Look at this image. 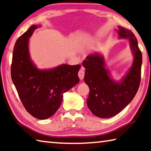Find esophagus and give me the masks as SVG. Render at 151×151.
Wrapping results in <instances>:
<instances>
[{"mask_svg":"<svg viewBox=\"0 0 151 151\" xmlns=\"http://www.w3.org/2000/svg\"><path fill=\"white\" fill-rule=\"evenodd\" d=\"M78 75L79 78H80L81 80H83V79L84 78V68L83 67H82L81 69L79 70Z\"/></svg>","mask_w":151,"mask_h":151,"instance_id":"obj_1","label":"esophagus"}]
</instances>
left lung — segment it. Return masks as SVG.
Masks as SVG:
<instances>
[{"label":"left lung","mask_w":151,"mask_h":151,"mask_svg":"<svg viewBox=\"0 0 151 151\" xmlns=\"http://www.w3.org/2000/svg\"><path fill=\"white\" fill-rule=\"evenodd\" d=\"M120 39H128L133 62L119 81L112 78L100 53L88 55L83 63L86 68L84 81L89 87L86 102L90 110L100 118H109L117 114L135 97L141 81L142 53L133 33L122 26L117 30Z\"/></svg>","instance_id":"obj_1"}]
</instances>
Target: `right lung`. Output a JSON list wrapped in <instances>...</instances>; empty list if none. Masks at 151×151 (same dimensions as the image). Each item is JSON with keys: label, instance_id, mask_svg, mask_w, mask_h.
Returning <instances> with one entry per match:
<instances>
[{"label": "right lung", "instance_id": "add662e5", "mask_svg": "<svg viewBox=\"0 0 151 151\" xmlns=\"http://www.w3.org/2000/svg\"><path fill=\"white\" fill-rule=\"evenodd\" d=\"M40 25H32L16 42L11 77L27 111L39 119L51 117L61 106L63 94L78 83L80 65L62 64L40 69L32 61L29 38Z\"/></svg>", "mask_w": 151, "mask_h": 151}]
</instances>
